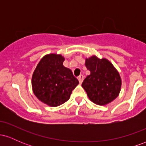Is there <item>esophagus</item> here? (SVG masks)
Returning <instances> with one entry per match:
<instances>
[{
  "label": "esophagus",
  "mask_w": 146,
  "mask_h": 146,
  "mask_svg": "<svg viewBox=\"0 0 146 146\" xmlns=\"http://www.w3.org/2000/svg\"><path fill=\"white\" fill-rule=\"evenodd\" d=\"M78 80H79V82H80V84L82 82V81H83V80H84V76H83V75H79V76L78 77Z\"/></svg>",
  "instance_id": "obj_1"
}]
</instances>
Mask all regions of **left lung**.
<instances>
[{
  "mask_svg": "<svg viewBox=\"0 0 146 146\" xmlns=\"http://www.w3.org/2000/svg\"><path fill=\"white\" fill-rule=\"evenodd\" d=\"M85 65L90 74L82 86L90 100L98 105L107 104L115 100L119 93L121 81L113 64L106 59L92 56L86 60Z\"/></svg>",
  "mask_w": 146,
  "mask_h": 146,
  "instance_id": "obj_1",
  "label": "left lung"
}]
</instances>
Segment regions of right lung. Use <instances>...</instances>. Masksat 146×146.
Wrapping results in <instances>:
<instances>
[{
	"label": "right lung",
	"mask_w": 146,
	"mask_h": 146,
	"mask_svg": "<svg viewBox=\"0 0 146 146\" xmlns=\"http://www.w3.org/2000/svg\"><path fill=\"white\" fill-rule=\"evenodd\" d=\"M61 55H46L38 63L32 76L33 91L36 96L50 106L66 102L79 84L71 70L64 67Z\"/></svg>",
	"instance_id": "add662e5"
}]
</instances>
